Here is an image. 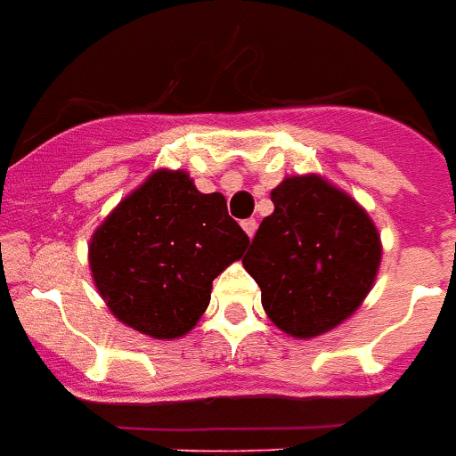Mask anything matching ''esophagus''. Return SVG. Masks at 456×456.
I'll use <instances>...</instances> for the list:
<instances>
[{"label":"esophagus","instance_id":"1","mask_svg":"<svg viewBox=\"0 0 456 456\" xmlns=\"http://www.w3.org/2000/svg\"><path fill=\"white\" fill-rule=\"evenodd\" d=\"M256 218H247V221H242V228H245V232L249 235V238H254V232H256Z\"/></svg>","mask_w":456,"mask_h":456}]
</instances>
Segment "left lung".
Masks as SVG:
<instances>
[{"mask_svg": "<svg viewBox=\"0 0 456 456\" xmlns=\"http://www.w3.org/2000/svg\"><path fill=\"white\" fill-rule=\"evenodd\" d=\"M275 209L242 258L261 287L273 325L313 338L351 318L381 264V240L367 211L318 174L287 176L271 192Z\"/></svg>", "mask_w": 456, "mask_h": 456, "instance_id": "1", "label": "left lung"}]
</instances>
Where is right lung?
Returning a JSON list of instances; mask_svg holds the SVG:
<instances>
[{"label":"right lung","mask_w":456,"mask_h":456,"mask_svg":"<svg viewBox=\"0 0 456 456\" xmlns=\"http://www.w3.org/2000/svg\"><path fill=\"white\" fill-rule=\"evenodd\" d=\"M247 245L221 192L205 195L185 171L158 169L91 235V278L119 322L178 338L198 325L214 278Z\"/></svg>","instance_id":"right-lung-1"}]
</instances>
